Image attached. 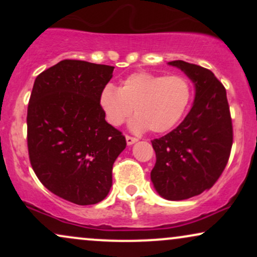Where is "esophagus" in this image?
<instances>
[{"mask_svg":"<svg viewBox=\"0 0 257 257\" xmlns=\"http://www.w3.org/2000/svg\"><path fill=\"white\" fill-rule=\"evenodd\" d=\"M125 140H126V144H128V145H133V144L137 143L138 139L134 138V137H129V135H126Z\"/></svg>","mask_w":257,"mask_h":257,"instance_id":"esophagus-1","label":"esophagus"}]
</instances>
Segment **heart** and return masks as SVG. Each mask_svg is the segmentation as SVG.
<instances>
[{
    "label": "heart",
    "mask_w": 257,
    "mask_h": 257,
    "mask_svg": "<svg viewBox=\"0 0 257 257\" xmlns=\"http://www.w3.org/2000/svg\"><path fill=\"white\" fill-rule=\"evenodd\" d=\"M191 95L190 82L182 76L140 71L126 76L119 88L106 84L100 93V106L111 125H122L134 107L137 117L131 123L133 131L149 128L152 133H164L181 119Z\"/></svg>",
    "instance_id": "b5f03b06"
}]
</instances>
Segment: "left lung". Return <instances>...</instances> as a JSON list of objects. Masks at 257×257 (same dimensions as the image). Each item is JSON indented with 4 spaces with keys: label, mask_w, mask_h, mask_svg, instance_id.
<instances>
[{
    "label": "left lung",
    "mask_w": 257,
    "mask_h": 257,
    "mask_svg": "<svg viewBox=\"0 0 257 257\" xmlns=\"http://www.w3.org/2000/svg\"><path fill=\"white\" fill-rule=\"evenodd\" d=\"M196 87L191 111L174 131L152 140L156 164L151 180L159 196L182 200L213 187L228 162L233 128L226 89L210 70L170 61Z\"/></svg>",
    "instance_id": "obj_1"
}]
</instances>
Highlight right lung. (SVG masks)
Instances as JSON below:
<instances>
[{
	"label": "right lung",
	"mask_w": 257,
	"mask_h": 257,
	"mask_svg": "<svg viewBox=\"0 0 257 257\" xmlns=\"http://www.w3.org/2000/svg\"><path fill=\"white\" fill-rule=\"evenodd\" d=\"M113 66L61 60L35 79L28 106V149L46 188L78 205L101 202L124 135L105 120L100 93Z\"/></svg>",
	"instance_id": "1"
}]
</instances>
